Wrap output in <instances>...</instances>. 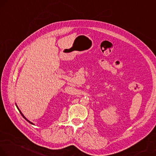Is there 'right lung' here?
Segmentation results:
<instances>
[{"label": "right lung", "instance_id": "obj_1", "mask_svg": "<svg viewBox=\"0 0 156 156\" xmlns=\"http://www.w3.org/2000/svg\"><path fill=\"white\" fill-rule=\"evenodd\" d=\"M16 107H17V108H18V110L19 111V112H20V113H21V114H22V116L23 117H24V118L25 119H26V120H27V122H28L29 123H30V124H33V123H32V122H30V121H29V120H28V119H26V117H25V116H24V115H23V113H22V112H21V111H20V110H19V108H18V106H17V105H16Z\"/></svg>", "mask_w": 156, "mask_h": 156}]
</instances>
